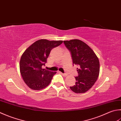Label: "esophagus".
I'll list each match as a JSON object with an SVG mask.
<instances>
[{"label":"esophagus","mask_w":121,"mask_h":121,"mask_svg":"<svg viewBox=\"0 0 121 121\" xmlns=\"http://www.w3.org/2000/svg\"><path fill=\"white\" fill-rule=\"evenodd\" d=\"M61 74H62L63 76H64V77H65V76H67V74H65V73H62V72H60Z\"/></svg>","instance_id":"esophagus-1"}]
</instances>
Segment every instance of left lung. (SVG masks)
I'll return each instance as SVG.
<instances>
[{
  "label": "left lung",
  "instance_id": "1",
  "mask_svg": "<svg viewBox=\"0 0 121 121\" xmlns=\"http://www.w3.org/2000/svg\"><path fill=\"white\" fill-rule=\"evenodd\" d=\"M71 54L73 65H78V76L74 86H70L76 93H83L90 89L96 81L100 72V62L95 53L88 45L80 40L63 41Z\"/></svg>",
  "mask_w": 121,
  "mask_h": 121
}]
</instances>
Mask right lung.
<instances>
[{
  "mask_svg": "<svg viewBox=\"0 0 121 121\" xmlns=\"http://www.w3.org/2000/svg\"><path fill=\"white\" fill-rule=\"evenodd\" d=\"M62 42V40L40 39L35 42L23 53L20 61V71L23 81L30 89L40 90L50 83L56 72L42 68L47 63L51 50Z\"/></svg>",
  "mask_w": 121,
  "mask_h": 121,
  "instance_id": "add662e5",
  "label": "right lung"
}]
</instances>
